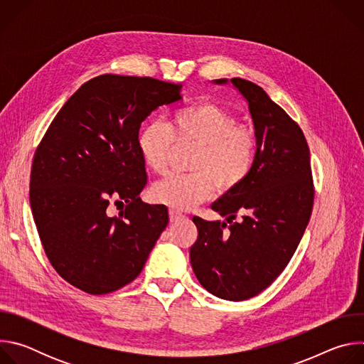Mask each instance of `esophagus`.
Wrapping results in <instances>:
<instances>
[{"label":"esophagus","mask_w":364,"mask_h":364,"mask_svg":"<svg viewBox=\"0 0 364 364\" xmlns=\"http://www.w3.org/2000/svg\"><path fill=\"white\" fill-rule=\"evenodd\" d=\"M168 213H170V220H171V222H176V220L184 219V215H183V213H180V212H177V210H174V209H171Z\"/></svg>","instance_id":"1"}]
</instances>
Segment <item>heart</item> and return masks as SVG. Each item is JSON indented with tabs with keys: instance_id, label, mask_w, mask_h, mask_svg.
<instances>
[{
	"instance_id": "obj_1",
	"label": "heart",
	"mask_w": 364,
	"mask_h": 364,
	"mask_svg": "<svg viewBox=\"0 0 364 364\" xmlns=\"http://www.w3.org/2000/svg\"><path fill=\"white\" fill-rule=\"evenodd\" d=\"M174 142L196 144L190 174H170L155 183L151 196L173 209L186 210L215 193L237 188L250 174L256 159V134L215 102H198L171 114L168 124L149 122L136 135L144 166L163 174Z\"/></svg>"
}]
</instances>
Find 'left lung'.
<instances>
[{
  "mask_svg": "<svg viewBox=\"0 0 364 364\" xmlns=\"http://www.w3.org/2000/svg\"><path fill=\"white\" fill-rule=\"evenodd\" d=\"M230 82L247 100L256 159L249 177L212 205L228 223L193 218L198 236L190 262L210 294L245 301L267 289L291 261L309 222L316 191L309 148L299 125L261 86L240 77ZM239 215L241 220L235 223Z\"/></svg>",
  "mask_w": 364,
  "mask_h": 364,
  "instance_id": "1",
  "label": "left lung"
}]
</instances>
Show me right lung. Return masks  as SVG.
<instances>
[{"mask_svg":"<svg viewBox=\"0 0 364 364\" xmlns=\"http://www.w3.org/2000/svg\"><path fill=\"white\" fill-rule=\"evenodd\" d=\"M181 83L100 75L83 83L51 121L31 164L30 204L55 271L92 294L114 292L142 271L168 225L164 204H146L136 135L152 111L181 99ZM123 207L118 217L106 209Z\"/></svg>","mask_w":364,"mask_h":364,"instance_id":"right-lung-1","label":"right lung"}]
</instances>
